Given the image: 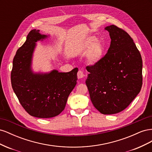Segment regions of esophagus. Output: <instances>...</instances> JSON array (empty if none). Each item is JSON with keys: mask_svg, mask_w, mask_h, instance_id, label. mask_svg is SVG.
<instances>
[{"mask_svg": "<svg viewBox=\"0 0 152 152\" xmlns=\"http://www.w3.org/2000/svg\"><path fill=\"white\" fill-rule=\"evenodd\" d=\"M85 77V74L84 73V72L79 70L77 73V77L79 79H83V78Z\"/></svg>", "mask_w": 152, "mask_h": 152, "instance_id": "1", "label": "esophagus"}]
</instances>
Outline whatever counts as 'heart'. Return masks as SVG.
Masks as SVG:
<instances>
[{"label":"heart","instance_id":"1","mask_svg":"<svg viewBox=\"0 0 152 152\" xmlns=\"http://www.w3.org/2000/svg\"><path fill=\"white\" fill-rule=\"evenodd\" d=\"M86 54V62L89 65L94 66L100 62L104 56V48L102 41L94 36L87 37L82 44L80 51Z\"/></svg>","mask_w":152,"mask_h":152}]
</instances>
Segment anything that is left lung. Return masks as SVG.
Returning a JSON list of instances; mask_svg holds the SVG:
<instances>
[{"label": "left lung", "mask_w": 152, "mask_h": 152, "mask_svg": "<svg viewBox=\"0 0 152 152\" xmlns=\"http://www.w3.org/2000/svg\"><path fill=\"white\" fill-rule=\"evenodd\" d=\"M111 39L107 54L99 63L87 66L86 84L94 107L104 115L126 108L142 86L140 53L126 31L113 25L107 26Z\"/></svg>", "instance_id": "8db88e82"}]
</instances>
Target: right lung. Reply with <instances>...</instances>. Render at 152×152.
I'll return each mask as SVG.
<instances>
[{
	"label": "right lung",
	"instance_id": "obj_1",
	"mask_svg": "<svg viewBox=\"0 0 152 152\" xmlns=\"http://www.w3.org/2000/svg\"><path fill=\"white\" fill-rule=\"evenodd\" d=\"M39 31L31 30L25 42L18 49L12 61L11 84L20 103L30 115L51 118L65 109L68 96L77 84L78 68L69 72L55 69L35 72L32 61L37 42L50 37Z\"/></svg>",
	"mask_w": 152,
	"mask_h": 152
}]
</instances>
